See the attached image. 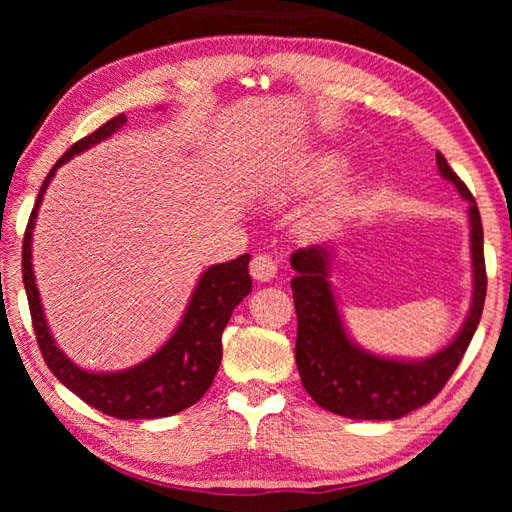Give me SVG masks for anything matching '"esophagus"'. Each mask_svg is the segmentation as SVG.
Returning <instances> with one entry per match:
<instances>
[{
  "instance_id": "esophagus-1",
  "label": "esophagus",
  "mask_w": 512,
  "mask_h": 512,
  "mask_svg": "<svg viewBox=\"0 0 512 512\" xmlns=\"http://www.w3.org/2000/svg\"><path fill=\"white\" fill-rule=\"evenodd\" d=\"M277 275V264L270 255H255L250 262V277L257 281H270Z\"/></svg>"
}]
</instances>
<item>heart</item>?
Returning <instances> with one entry per match:
<instances>
[{"label":"heart","instance_id":"heart-1","mask_svg":"<svg viewBox=\"0 0 512 512\" xmlns=\"http://www.w3.org/2000/svg\"><path fill=\"white\" fill-rule=\"evenodd\" d=\"M339 160H328V162H325V165H323V173H325V176H332V173H336V171H339Z\"/></svg>","mask_w":512,"mask_h":512}]
</instances>
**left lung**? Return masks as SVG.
<instances>
[{
  "mask_svg": "<svg viewBox=\"0 0 512 512\" xmlns=\"http://www.w3.org/2000/svg\"><path fill=\"white\" fill-rule=\"evenodd\" d=\"M438 171L462 198L471 204V264L473 299L466 321L455 339L427 358H389L363 350L347 334L339 303H336L332 275V248L312 244L290 257L297 270L292 277V299L297 308L295 361L301 383L317 405L336 416L352 420H398L409 411L427 405L440 394L460 365L473 334L480 325L486 299L484 231L480 211L469 187L455 176L447 158L436 154Z\"/></svg>",
  "mask_w": 512,
  "mask_h": 512,
  "instance_id": "8db88e82",
  "label": "left lung"
}]
</instances>
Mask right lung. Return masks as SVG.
I'll use <instances>...</instances> for the list:
<instances>
[{
  "label": "right lung",
  "instance_id": "obj_1",
  "mask_svg": "<svg viewBox=\"0 0 512 512\" xmlns=\"http://www.w3.org/2000/svg\"><path fill=\"white\" fill-rule=\"evenodd\" d=\"M125 123V114L114 116L94 134L74 143L50 169L26 226L24 246H21V273H24L32 328L37 334L39 350L50 372L61 380V385L88 402L90 407L112 418L154 420L173 416V413L195 405L211 387L222 361V332L239 301L253 290V279L248 275L250 255H239L233 262L206 268L169 341L143 363L121 369V372H90V369L72 363L63 350H59L48 328L46 314H43L35 270H32V231H35L39 206L61 165L99 145L101 140H107Z\"/></svg>",
  "mask_w": 512,
  "mask_h": 512
}]
</instances>
